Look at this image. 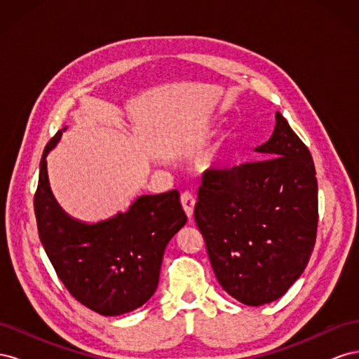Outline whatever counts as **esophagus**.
I'll return each mask as SVG.
<instances>
[{"label": "esophagus", "instance_id": "esophagus-1", "mask_svg": "<svg viewBox=\"0 0 359 359\" xmlns=\"http://www.w3.org/2000/svg\"><path fill=\"white\" fill-rule=\"evenodd\" d=\"M181 203H182V208H184V211H186L189 219H191L194 203H196V201H194V198H193V194L191 193H184L181 196Z\"/></svg>", "mask_w": 359, "mask_h": 359}]
</instances>
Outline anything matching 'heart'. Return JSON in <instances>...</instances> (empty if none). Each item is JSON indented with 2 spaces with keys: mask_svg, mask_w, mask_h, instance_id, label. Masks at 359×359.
Instances as JSON below:
<instances>
[{
  "mask_svg": "<svg viewBox=\"0 0 359 359\" xmlns=\"http://www.w3.org/2000/svg\"><path fill=\"white\" fill-rule=\"evenodd\" d=\"M229 147H231V133L224 132L210 147V149L199 158V168L203 170H211V172L222 170L227 161V156H229Z\"/></svg>",
  "mask_w": 359,
  "mask_h": 359,
  "instance_id": "obj_1",
  "label": "heart"
}]
</instances>
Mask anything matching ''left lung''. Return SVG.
Instances as JSON below:
<instances>
[{
  "mask_svg": "<svg viewBox=\"0 0 359 359\" xmlns=\"http://www.w3.org/2000/svg\"><path fill=\"white\" fill-rule=\"evenodd\" d=\"M255 153L265 158L203 173L194 220L222 287L259 307L283 297L309 264L318 180L309 148L280 112Z\"/></svg>",
  "mask_w": 359,
  "mask_h": 359,
  "instance_id": "left-lung-1",
  "label": "left lung"
}]
</instances>
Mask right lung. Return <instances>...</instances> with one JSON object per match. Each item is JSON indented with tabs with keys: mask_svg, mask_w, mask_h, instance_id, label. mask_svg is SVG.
Here are the masks:
<instances>
[{
	"mask_svg": "<svg viewBox=\"0 0 359 359\" xmlns=\"http://www.w3.org/2000/svg\"><path fill=\"white\" fill-rule=\"evenodd\" d=\"M66 130L50 139L40 161L34 196L39 236L76 299L103 316H119L154 295L166 245L187 223V215L177 190L144 194L127 211L97 223L67 214L50 190L46 161Z\"/></svg>",
	"mask_w": 359,
	"mask_h": 359,
	"instance_id": "1",
	"label": "right lung"
}]
</instances>
